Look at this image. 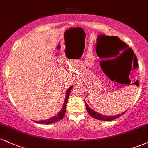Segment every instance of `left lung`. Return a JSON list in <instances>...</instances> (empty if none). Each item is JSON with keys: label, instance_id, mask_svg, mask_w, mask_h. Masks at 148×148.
Masks as SVG:
<instances>
[{"label": "left lung", "instance_id": "obj_1", "mask_svg": "<svg viewBox=\"0 0 148 148\" xmlns=\"http://www.w3.org/2000/svg\"><path fill=\"white\" fill-rule=\"evenodd\" d=\"M117 38V40L119 42H121V43L123 44H120V45H117L116 47H115V48L117 49V53L119 54V53L118 51H119V50H123L124 49H126V51H125V52H128V53H132V55H134V53L133 51V50H132V49L130 48V47H128V45H127V44H125V42H122L121 40H120V39L118 38V37H116ZM86 103V109H87V111L88 113H89L90 115V116L92 117V118L97 119V120H103V121H111V120H115V118H118V117L121 116V115H123L124 113H125L126 111L123 112V113H120V114H118L117 115H112V116H107V115H102V114H100V113H97V112L95 111L94 110H92V108H90L89 106H88V105Z\"/></svg>", "mask_w": 148, "mask_h": 148}]
</instances>
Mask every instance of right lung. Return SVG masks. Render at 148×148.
<instances>
[{"label":"right lung","mask_w":148,"mask_h":148,"mask_svg":"<svg viewBox=\"0 0 148 148\" xmlns=\"http://www.w3.org/2000/svg\"><path fill=\"white\" fill-rule=\"evenodd\" d=\"M72 88H73V86H70V87L67 89V92H66V94H65V98H64V101L63 103V106H62V108H61L60 111L59 112L57 115H56V116L53 117V118H51L49 119H47V120H41V121H35V123H40V124H45V125H49V124L56 123V122H58L59 120H62V119L64 118V115H65L67 100H68L69 94H70V92H71V90H72Z\"/></svg>","instance_id":"obj_1"}]
</instances>
